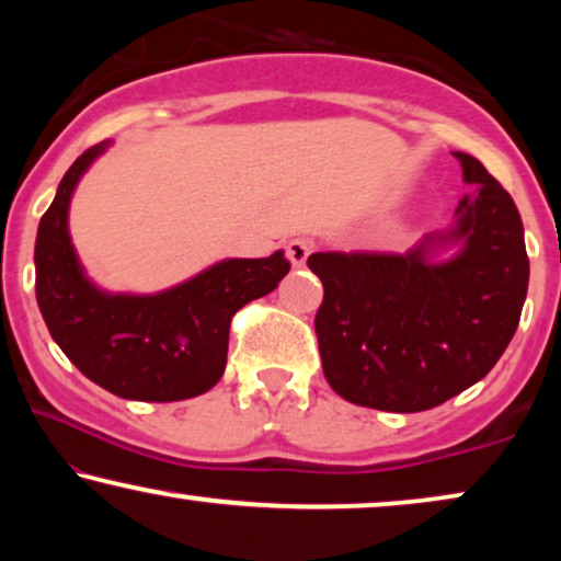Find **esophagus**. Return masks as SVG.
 <instances>
[{
	"label": "esophagus",
	"mask_w": 561,
	"mask_h": 561,
	"mask_svg": "<svg viewBox=\"0 0 561 561\" xmlns=\"http://www.w3.org/2000/svg\"><path fill=\"white\" fill-rule=\"evenodd\" d=\"M286 252H288L290 265H294V267H304L306 260H309V255H311V244L306 242V240H290Z\"/></svg>",
	"instance_id": "obj_1"
}]
</instances>
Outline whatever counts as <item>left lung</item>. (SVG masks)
I'll return each mask as SVG.
<instances>
[{
    "mask_svg": "<svg viewBox=\"0 0 561 561\" xmlns=\"http://www.w3.org/2000/svg\"><path fill=\"white\" fill-rule=\"evenodd\" d=\"M455 225L405 255L313 252L324 283L317 336L324 378L344 401L416 413L485 378L516 334L528 290L524 221L478 158L455 152ZM458 252L442 259L440 252Z\"/></svg>",
    "mask_w": 561,
    "mask_h": 561,
    "instance_id": "left-lung-1",
    "label": "left lung"
}]
</instances>
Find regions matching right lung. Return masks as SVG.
Instances as JSON below:
<instances>
[{"label": "right lung", "mask_w": 561, "mask_h": 561, "mask_svg": "<svg viewBox=\"0 0 561 561\" xmlns=\"http://www.w3.org/2000/svg\"><path fill=\"white\" fill-rule=\"evenodd\" d=\"M104 140L76 158L35 240V296L64 355L110 393L127 401L171 403L202 396L225 373L229 324L244 304L278 288L290 263L229 257L160 294H110L83 271L68 232L73 191Z\"/></svg>", "instance_id": "obj_1"}]
</instances>
